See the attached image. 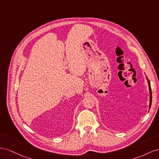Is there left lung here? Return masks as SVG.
<instances>
[{"label":"left lung","instance_id":"1","mask_svg":"<svg viewBox=\"0 0 159 159\" xmlns=\"http://www.w3.org/2000/svg\"><path fill=\"white\" fill-rule=\"evenodd\" d=\"M146 78L148 80V89H149V94H150V99H149V109L151 107V104H152V92H151V87H150V80L148 79L147 76H146Z\"/></svg>","mask_w":159,"mask_h":159}]
</instances>
